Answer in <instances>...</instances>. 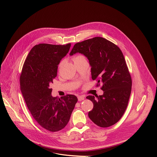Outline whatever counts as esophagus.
Segmentation results:
<instances>
[{
    "mask_svg": "<svg viewBox=\"0 0 157 157\" xmlns=\"http://www.w3.org/2000/svg\"><path fill=\"white\" fill-rule=\"evenodd\" d=\"M78 99L79 101H83V100L85 99V96H83V95H79V96L78 97Z\"/></svg>",
    "mask_w": 157,
    "mask_h": 157,
    "instance_id": "34e87169",
    "label": "esophagus"
}]
</instances>
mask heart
<instances>
[{"label":"heart","instance_id":"heart-1","mask_svg":"<svg viewBox=\"0 0 157 157\" xmlns=\"http://www.w3.org/2000/svg\"><path fill=\"white\" fill-rule=\"evenodd\" d=\"M80 56H78V57H80ZM78 58V57H77Z\"/></svg>","mask_w":157,"mask_h":157}]
</instances>
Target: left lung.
I'll list each match as a JSON object with an SVG mask.
<instances>
[{
	"mask_svg": "<svg viewBox=\"0 0 157 157\" xmlns=\"http://www.w3.org/2000/svg\"><path fill=\"white\" fill-rule=\"evenodd\" d=\"M78 53L88 59L92 79L102 83L103 95L86 97L94 103L88 117L98 126L110 127L124 114L131 94L132 79L124 56L117 45L101 37L74 44L69 55Z\"/></svg>",
	"mask_w": 157,
	"mask_h": 157,
	"instance_id": "obj_1",
	"label": "left lung"
}]
</instances>
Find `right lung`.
<instances>
[{"label": "right lung", "instance_id": "right-lung-1", "mask_svg": "<svg viewBox=\"0 0 157 157\" xmlns=\"http://www.w3.org/2000/svg\"><path fill=\"white\" fill-rule=\"evenodd\" d=\"M71 46L36 45L25 61L21 74L20 89L28 109L41 127L51 132L61 130L67 125L78 101L74 95L53 97L49 87L57 75L58 65Z\"/></svg>", "mask_w": 157, "mask_h": 157}]
</instances>
